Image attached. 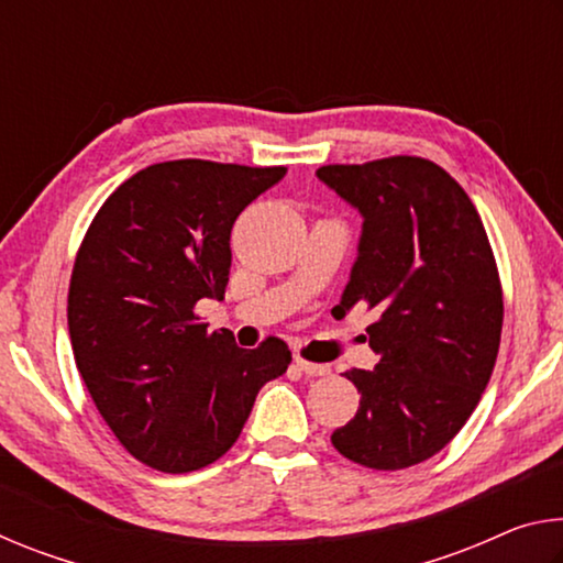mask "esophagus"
I'll list each match as a JSON object with an SVG mask.
<instances>
[{"instance_id":"34e87169","label":"esophagus","mask_w":563,"mask_h":563,"mask_svg":"<svg viewBox=\"0 0 563 563\" xmlns=\"http://www.w3.org/2000/svg\"><path fill=\"white\" fill-rule=\"evenodd\" d=\"M295 367L300 369V373L310 375V377H318V375H328L330 373V365H318V362H308L302 357H295Z\"/></svg>"}]
</instances>
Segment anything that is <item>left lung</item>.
<instances>
[{"mask_svg":"<svg viewBox=\"0 0 563 563\" xmlns=\"http://www.w3.org/2000/svg\"><path fill=\"white\" fill-rule=\"evenodd\" d=\"M318 178L362 216L338 308L377 312L367 335L379 362L345 373L360 407L332 444L369 470H405L454 440L489 383L504 320L497 263L470 196L432 161L335 164Z\"/></svg>","mask_w":563,"mask_h":563,"instance_id":"left-lung-1","label":"left lung"}]
</instances>
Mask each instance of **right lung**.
Here are the masks:
<instances>
[{
	"mask_svg": "<svg viewBox=\"0 0 563 563\" xmlns=\"http://www.w3.org/2000/svg\"><path fill=\"white\" fill-rule=\"evenodd\" d=\"M285 170L154 164L113 190L76 253L66 308L76 367L117 440L158 472L223 456L261 387L290 365L283 340L243 350L194 312L223 300L235 218Z\"/></svg>",
	"mask_w": 563,
	"mask_h": 563,
	"instance_id": "1",
	"label": "right lung"
}]
</instances>
